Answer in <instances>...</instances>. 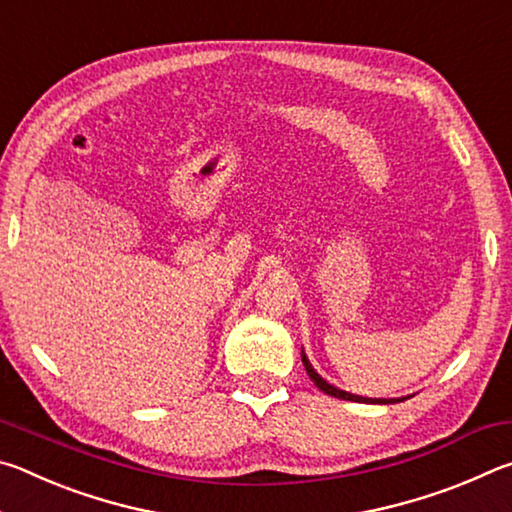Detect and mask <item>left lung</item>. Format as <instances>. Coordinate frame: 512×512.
Masks as SVG:
<instances>
[{"label": "left lung", "instance_id": "obj_1", "mask_svg": "<svg viewBox=\"0 0 512 512\" xmlns=\"http://www.w3.org/2000/svg\"><path fill=\"white\" fill-rule=\"evenodd\" d=\"M302 354V366H305L309 379L314 381V384L323 391L325 395H332V397H339V400H348V402H366V404H393V402H402L404 397H400V400H384V397H361V395H354V393H348V391H341V388H336L329 384L327 379H323L318 375V372L314 370V366H311L305 350L300 352Z\"/></svg>", "mask_w": 512, "mask_h": 512}]
</instances>
